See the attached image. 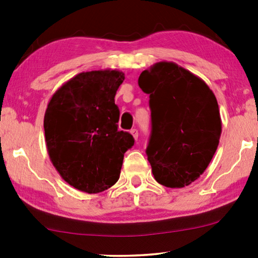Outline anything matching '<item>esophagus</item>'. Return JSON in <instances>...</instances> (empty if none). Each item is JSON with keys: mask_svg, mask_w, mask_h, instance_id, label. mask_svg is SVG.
Masks as SVG:
<instances>
[{"mask_svg": "<svg viewBox=\"0 0 258 258\" xmlns=\"http://www.w3.org/2000/svg\"><path fill=\"white\" fill-rule=\"evenodd\" d=\"M130 134H132L133 137H134V139H135V140L139 139V130H137V129H135V128L132 129V130H130Z\"/></svg>", "mask_w": 258, "mask_h": 258, "instance_id": "obj_1", "label": "esophagus"}]
</instances>
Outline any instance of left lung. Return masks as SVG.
Returning a JSON list of instances; mask_svg holds the SVG:
<instances>
[{
    "label": "left lung",
    "instance_id": "8db88e82",
    "mask_svg": "<svg viewBox=\"0 0 258 258\" xmlns=\"http://www.w3.org/2000/svg\"><path fill=\"white\" fill-rule=\"evenodd\" d=\"M139 86L149 95L148 161L155 179L183 188L208 168L222 133L217 100L207 83L174 62L144 70Z\"/></svg>",
    "mask_w": 258,
    "mask_h": 258
}]
</instances>
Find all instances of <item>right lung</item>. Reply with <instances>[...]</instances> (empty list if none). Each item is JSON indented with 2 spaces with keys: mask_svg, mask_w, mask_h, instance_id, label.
Wrapping results in <instances>:
<instances>
[{
  "mask_svg": "<svg viewBox=\"0 0 258 258\" xmlns=\"http://www.w3.org/2000/svg\"><path fill=\"white\" fill-rule=\"evenodd\" d=\"M124 81L118 70L77 74L49 101L44 135L49 157L67 183L97 194L118 181L124 153L135 143L118 130L115 95Z\"/></svg>",
  "mask_w": 258,
  "mask_h": 258,
  "instance_id": "right-lung-1",
  "label": "right lung"
}]
</instances>
